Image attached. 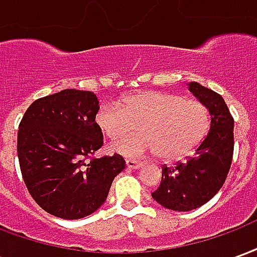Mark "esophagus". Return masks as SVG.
Segmentation results:
<instances>
[{
    "mask_svg": "<svg viewBox=\"0 0 257 257\" xmlns=\"http://www.w3.org/2000/svg\"><path fill=\"white\" fill-rule=\"evenodd\" d=\"M126 167L129 169H139V168L143 167V162L140 161H135V160H126Z\"/></svg>",
    "mask_w": 257,
    "mask_h": 257,
    "instance_id": "esophagus-1",
    "label": "esophagus"
}]
</instances>
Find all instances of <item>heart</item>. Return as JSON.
Listing matches in <instances>:
<instances>
[{
    "instance_id": "1",
    "label": "heart",
    "mask_w": 257,
    "mask_h": 257,
    "mask_svg": "<svg viewBox=\"0 0 257 257\" xmlns=\"http://www.w3.org/2000/svg\"><path fill=\"white\" fill-rule=\"evenodd\" d=\"M96 123L110 140H119L140 125L141 134L117 142L111 150L126 157L158 153L167 161L193 153L209 129L210 114L202 101L161 90H146L121 101L107 103Z\"/></svg>"
}]
</instances>
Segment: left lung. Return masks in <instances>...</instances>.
I'll return each instance as SVG.
<instances>
[{"label": "left lung", "instance_id": "8db88e82", "mask_svg": "<svg viewBox=\"0 0 257 257\" xmlns=\"http://www.w3.org/2000/svg\"><path fill=\"white\" fill-rule=\"evenodd\" d=\"M189 89L209 110V132L187 161L162 167L160 187L151 194L164 208L178 212L197 209L215 197L228 175L234 153V119L224 99L198 82H190Z\"/></svg>", "mask_w": 257, "mask_h": 257}]
</instances>
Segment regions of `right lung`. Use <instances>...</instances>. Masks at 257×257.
<instances>
[{
  "label": "right lung",
  "mask_w": 257,
  "mask_h": 257,
  "mask_svg": "<svg viewBox=\"0 0 257 257\" xmlns=\"http://www.w3.org/2000/svg\"><path fill=\"white\" fill-rule=\"evenodd\" d=\"M93 92L63 89L37 99L22 118L18 157L26 187L42 209L60 219H81L106 201L122 172L119 154L92 157L103 146Z\"/></svg>",
  "instance_id": "add662e5"
}]
</instances>
